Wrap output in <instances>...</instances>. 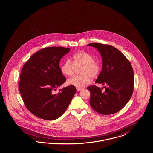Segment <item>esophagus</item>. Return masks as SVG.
Instances as JSON below:
<instances>
[{"mask_svg":"<svg viewBox=\"0 0 153 153\" xmlns=\"http://www.w3.org/2000/svg\"><path fill=\"white\" fill-rule=\"evenodd\" d=\"M82 90L81 88H77V91H81Z\"/></svg>","mask_w":153,"mask_h":153,"instance_id":"obj_1","label":"esophagus"}]
</instances>
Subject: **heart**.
Returning <instances> with one entry per match:
<instances>
[{"mask_svg": "<svg viewBox=\"0 0 153 153\" xmlns=\"http://www.w3.org/2000/svg\"><path fill=\"white\" fill-rule=\"evenodd\" d=\"M80 68L81 75L74 76L69 79L67 82L69 85L76 87H83L88 84L91 77H96L100 72V65L94 61L92 56L87 52L81 51L73 56V62L70 60H66L61 66V72L67 76H72L76 68Z\"/></svg>", "mask_w": 153, "mask_h": 153, "instance_id": "obj_1", "label": "heart"}]
</instances>
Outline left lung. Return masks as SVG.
Masks as SVG:
<instances>
[{
    "label": "left lung",
    "mask_w": 153,
    "mask_h": 153,
    "mask_svg": "<svg viewBox=\"0 0 153 153\" xmlns=\"http://www.w3.org/2000/svg\"><path fill=\"white\" fill-rule=\"evenodd\" d=\"M87 46L96 48L102 56V70L95 82L107 85L104 92L95 85L87 88L91 93L90 105L100 114L117 113L127 104L132 95V67L123 54L114 46L98 43Z\"/></svg>",
    "instance_id": "obj_1"
}]
</instances>
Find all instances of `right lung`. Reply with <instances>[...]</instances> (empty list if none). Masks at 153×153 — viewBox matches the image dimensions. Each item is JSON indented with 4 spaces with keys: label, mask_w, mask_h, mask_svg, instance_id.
I'll use <instances>...</instances> for the list:
<instances>
[{
    "label": "right lung",
    "mask_w": 153,
    "mask_h": 153,
    "mask_svg": "<svg viewBox=\"0 0 153 153\" xmlns=\"http://www.w3.org/2000/svg\"><path fill=\"white\" fill-rule=\"evenodd\" d=\"M71 49L53 46L34 54L23 66L19 89L22 99L33 114L45 120H54L65 111L77 90L69 85L57 90L66 81L59 66Z\"/></svg>",
    "instance_id": "1"
}]
</instances>
